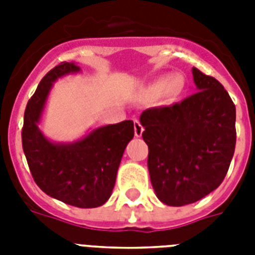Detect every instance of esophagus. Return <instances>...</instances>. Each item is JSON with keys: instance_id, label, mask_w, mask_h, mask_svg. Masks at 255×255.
<instances>
[{"instance_id": "1", "label": "esophagus", "mask_w": 255, "mask_h": 255, "mask_svg": "<svg viewBox=\"0 0 255 255\" xmlns=\"http://www.w3.org/2000/svg\"><path fill=\"white\" fill-rule=\"evenodd\" d=\"M133 129H135V136L136 137H140V136L143 135V131H144V127L141 126L139 120H135L133 122Z\"/></svg>"}]
</instances>
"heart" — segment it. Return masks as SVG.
Instances as JSON below:
<instances>
[{
  "label": "heart",
  "instance_id": "1",
  "mask_svg": "<svg viewBox=\"0 0 255 255\" xmlns=\"http://www.w3.org/2000/svg\"><path fill=\"white\" fill-rule=\"evenodd\" d=\"M182 86V81L180 78H163L157 82V88L159 90H165V88H170V91L177 92Z\"/></svg>",
  "mask_w": 255,
  "mask_h": 255
}]
</instances>
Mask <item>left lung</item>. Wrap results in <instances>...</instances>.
<instances>
[{"instance_id": "obj_1", "label": "left lung", "mask_w": 255, "mask_h": 255, "mask_svg": "<svg viewBox=\"0 0 255 255\" xmlns=\"http://www.w3.org/2000/svg\"><path fill=\"white\" fill-rule=\"evenodd\" d=\"M192 73L197 92L140 115L152 186L169 206L193 204L217 189L236 148L233 100L217 79L196 67Z\"/></svg>"}]
</instances>
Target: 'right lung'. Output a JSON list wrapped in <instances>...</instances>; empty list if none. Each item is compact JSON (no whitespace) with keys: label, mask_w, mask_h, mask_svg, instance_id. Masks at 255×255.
<instances>
[{"label":"right lung","mask_w":255,"mask_h":255,"mask_svg":"<svg viewBox=\"0 0 255 255\" xmlns=\"http://www.w3.org/2000/svg\"><path fill=\"white\" fill-rule=\"evenodd\" d=\"M79 71L73 62H62L39 82L26 106L22 148L34 181L46 194L77 208H96L111 196L122 156L135 133L133 122L96 128L74 143H53L38 127L54 82Z\"/></svg>","instance_id":"right-lung-1"}]
</instances>
